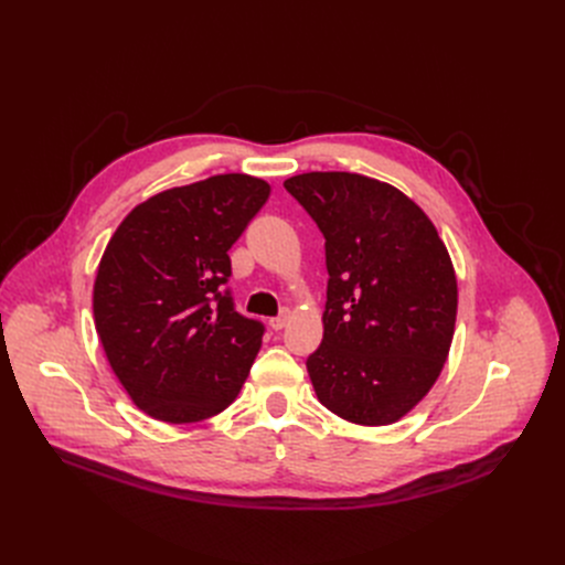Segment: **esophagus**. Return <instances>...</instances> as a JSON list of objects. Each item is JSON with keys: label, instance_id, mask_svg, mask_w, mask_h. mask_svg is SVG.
Wrapping results in <instances>:
<instances>
[{"label": "esophagus", "instance_id": "obj_1", "mask_svg": "<svg viewBox=\"0 0 565 565\" xmlns=\"http://www.w3.org/2000/svg\"><path fill=\"white\" fill-rule=\"evenodd\" d=\"M288 318H290V313H288V311H284V313H281V316H277V318H270V328H273L275 332L284 330V328H286V322H288Z\"/></svg>", "mask_w": 565, "mask_h": 565}]
</instances>
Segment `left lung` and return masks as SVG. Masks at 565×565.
Instances as JSON below:
<instances>
[{"label":"left lung","instance_id":"1","mask_svg":"<svg viewBox=\"0 0 565 565\" xmlns=\"http://www.w3.org/2000/svg\"><path fill=\"white\" fill-rule=\"evenodd\" d=\"M324 235L322 343L307 360L318 401L341 419L390 426L433 390L456 330L458 281L422 207L348 171L284 181Z\"/></svg>","mask_w":565,"mask_h":565}]
</instances>
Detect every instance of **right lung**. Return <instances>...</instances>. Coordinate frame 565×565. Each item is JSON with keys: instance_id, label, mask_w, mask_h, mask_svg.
Segmentation results:
<instances>
[{"instance_id": "1", "label": "right lung", "mask_w": 565, "mask_h": 565, "mask_svg": "<svg viewBox=\"0 0 565 565\" xmlns=\"http://www.w3.org/2000/svg\"><path fill=\"white\" fill-rule=\"evenodd\" d=\"M270 196L263 178L220 173L164 190L118 224L98 265L94 320L132 403L194 424L241 394L263 324L233 309L228 249Z\"/></svg>"}]
</instances>
